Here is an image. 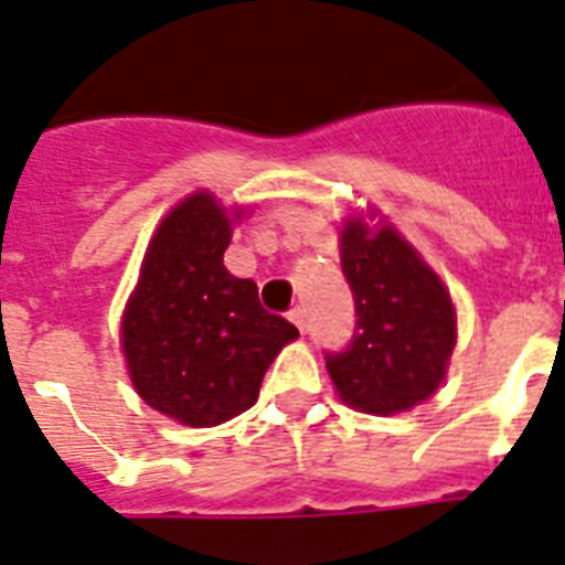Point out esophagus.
Segmentation results:
<instances>
[{
  "label": "esophagus",
  "instance_id": "34e87169",
  "mask_svg": "<svg viewBox=\"0 0 565 565\" xmlns=\"http://www.w3.org/2000/svg\"><path fill=\"white\" fill-rule=\"evenodd\" d=\"M289 321L296 323L298 330H307V316H303V307H292V310H289Z\"/></svg>",
  "mask_w": 565,
  "mask_h": 565
}]
</instances>
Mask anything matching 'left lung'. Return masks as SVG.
Masks as SVG:
<instances>
[{
    "label": "left lung",
    "instance_id": "1",
    "mask_svg": "<svg viewBox=\"0 0 565 565\" xmlns=\"http://www.w3.org/2000/svg\"><path fill=\"white\" fill-rule=\"evenodd\" d=\"M341 269L355 301V332L323 352L338 395L372 415L412 409L444 381L455 347V307L440 278L395 230L341 233Z\"/></svg>",
    "mask_w": 565,
    "mask_h": 565
}]
</instances>
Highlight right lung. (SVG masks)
I'll return each instance as SVG.
<instances>
[{"instance_id": "right-lung-1", "label": "right lung", "mask_w": 565, "mask_h": 565, "mask_svg": "<svg viewBox=\"0 0 565 565\" xmlns=\"http://www.w3.org/2000/svg\"><path fill=\"white\" fill-rule=\"evenodd\" d=\"M230 218L195 193L161 222L127 303L121 343L141 398L188 426H215L249 409L264 372L298 338L258 301L249 278L230 276Z\"/></svg>"}]
</instances>
